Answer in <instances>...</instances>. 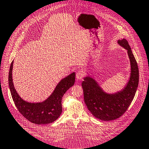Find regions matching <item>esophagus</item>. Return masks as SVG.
Wrapping results in <instances>:
<instances>
[{"mask_svg": "<svg viewBox=\"0 0 149 149\" xmlns=\"http://www.w3.org/2000/svg\"><path fill=\"white\" fill-rule=\"evenodd\" d=\"M84 76V72L83 70H79L76 72V77L77 79L81 80Z\"/></svg>", "mask_w": 149, "mask_h": 149, "instance_id": "esophagus-1", "label": "esophagus"}]
</instances>
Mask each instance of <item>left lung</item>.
I'll use <instances>...</instances> for the list:
<instances>
[{
	"label": "left lung",
	"mask_w": 149,
	"mask_h": 149,
	"mask_svg": "<svg viewBox=\"0 0 149 149\" xmlns=\"http://www.w3.org/2000/svg\"><path fill=\"white\" fill-rule=\"evenodd\" d=\"M118 42L127 49L130 61V77L125 88L115 94H107L89 76L84 77L81 84L87 108L94 117L103 121H112L121 117L132 103L138 86V63L129 42L125 39H119Z\"/></svg>",
	"instance_id": "left-lung-1"
}]
</instances>
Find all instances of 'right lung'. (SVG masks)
Returning a JSON list of instances; mask_svg holds the SVG:
<instances>
[{"mask_svg": "<svg viewBox=\"0 0 149 149\" xmlns=\"http://www.w3.org/2000/svg\"><path fill=\"white\" fill-rule=\"evenodd\" d=\"M13 63H11L8 83L11 97L19 112L31 123L46 125L55 121L62 112V97L65 92L75 83V72L63 78L55 87L50 96L41 103H29L20 97L15 89L12 79Z\"/></svg>", "mask_w": 149, "mask_h": 149, "instance_id": "obj_1", "label": "right lung"}]
</instances>
